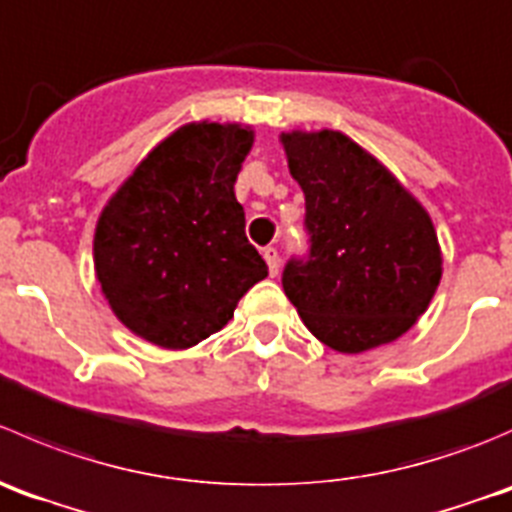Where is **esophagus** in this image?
Segmentation results:
<instances>
[{"instance_id":"34e87169","label":"esophagus","mask_w":512,"mask_h":512,"mask_svg":"<svg viewBox=\"0 0 512 512\" xmlns=\"http://www.w3.org/2000/svg\"><path fill=\"white\" fill-rule=\"evenodd\" d=\"M263 258H266L271 276H278V268H281V258H278V251L273 249V246H266V249H263Z\"/></svg>"}]
</instances>
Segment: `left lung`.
<instances>
[{
    "mask_svg": "<svg viewBox=\"0 0 512 512\" xmlns=\"http://www.w3.org/2000/svg\"><path fill=\"white\" fill-rule=\"evenodd\" d=\"M306 196L311 249L283 268V291L308 331L338 353L401 338L426 313L443 256L421 201L341 131L281 134Z\"/></svg>",
    "mask_w": 512,
    "mask_h": 512,
    "instance_id": "obj_1",
    "label": "left lung"
}]
</instances>
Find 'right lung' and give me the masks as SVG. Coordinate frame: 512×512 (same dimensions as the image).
Returning a JSON list of instances; mask_svg holds the SVG:
<instances>
[{
  "mask_svg": "<svg viewBox=\"0 0 512 512\" xmlns=\"http://www.w3.org/2000/svg\"><path fill=\"white\" fill-rule=\"evenodd\" d=\"M254 131L194 121L146 154L101 211L94 271L114 316L169 351L234 318L268 266L246 239L234 184Z\"/></svg>",
  "mask_w": 512,
  "mask_h": 512,
  "instance_id": "obj_1",
  "label": "right lung"
}]
</instances>
